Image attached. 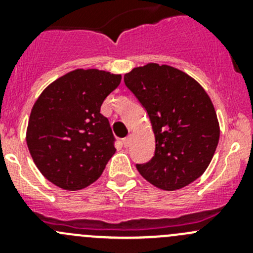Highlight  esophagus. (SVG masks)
I'll use <instances>...</instances> for the list:
<instances>
[{
    "label": "esophagus",
    "instance_id": "obj_1",
    "mask_svg": "<svg viewBox=\"0 0 253 253\" xmlns=\"http://www.w3.org/2000/svg\"><path fill=\"white\" fill-rule=\"evenodd\" d=\"M131 141H132V136L129 134V136H127L126 138H124V141H122V142H124L125 147H128V145L131 144Z\"/></svg>",
    "mask_w": 253,
    "mask_h": 253
}]
</instances>
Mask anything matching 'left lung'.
I'll list each match as a JSON object with an SVG mask.
<instances>
[{
    "label": "left lung",
    "mask_w": 253,
    "mask_h": 253,
    "mask_svg": "<svg viewBox=\"0 0 253 253\" xmlns=\"http://www.w3.org/2000/svg\"><path fill=\"white\" fill-rule=\"evenodd\" d=\"M125 84L149 116L155 154L137 165L155 187L175 191L197 180L208 165L220 137L218 117L203 86L181 70L147 63L125 75Z\"/></svg>",
    "instance_id": "1"
}]
</instances>
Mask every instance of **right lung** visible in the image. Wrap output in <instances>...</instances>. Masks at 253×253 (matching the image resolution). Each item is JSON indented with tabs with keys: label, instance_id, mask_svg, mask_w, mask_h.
Returning <instances> with one entry per match:
<instances>
[{
	"label": "right lung",
	"instance_id": "obj_1",
	"mask_svg": "<svg viewBox=\"0 0 253 253\" xmlns=\"http://www.w3.org/2000/svg\"><path fill=\"white\" fill-rule=\"evenodd\" d=\"M121 75L77 68L50 83L33 105L27 144L50 182L78 191L95 182L116 152L109 120L100 114Z\"/></svg>",
	"mask_w": 253,
	"mask_h": 253
}]
</instances>
